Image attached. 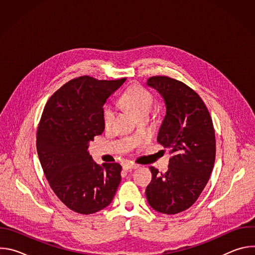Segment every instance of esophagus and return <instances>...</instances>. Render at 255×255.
I'll use <instances>...</instances> for the list:
<instances>
[{
  "mask_svg": "<svg viewBox=\"0 0 255 255\" xmlns=\"http://www.w3.org/2000/svg\"><path fill=\"white\" fill-rule=\"evenodd\" d=\"M123 167H124L125 169H136V168L139 167V165H138V164H135V163H133V162H131V161H128V162H126V163L123 165Z\"/></svg>",
  "mask_w": 255,
  "mask_h": 255,
  "instance_id": "34e87169",
  "label": "esophagus"
}]
</instances>
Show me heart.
<instances>
[{
	"label": "heart",
	"mask_w": 255,
	"mask_h": 255,
	"mask_svg": "<svg viewBox=\"0 0 255 255\" xmlns=\"http://www.w3.org/2000/svg\"><path fill=\"white\" fill-rule=\"evenodd\" d=\"M152 102V95L146 89L139 85H134L128 88L118 99V105L128 108L135 116L144 112H150ZM115 114L116 109L113 104H108L105 106L103 113L105 125H110L112 123Z\"/></svg>",
	"instance_id": "1"
}]
</instances>
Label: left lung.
<instances>
[{"mask_svg":"<svg viewBox=\"0 0 255 255\" xmlns=\"http://www.w3.org/2000/svg\"><path fill=\"white\" fill-rule=\"evenodd\" d=\"M147 86L164 100L166 115L157 142L172 156L165 173L149 167L152 179L145 194L155 211L177 214L194 205L208 183L216 156L215 130L205 103L186 84L156 76Z\"/></svg>","mask_w":255,"mask_h":255,"instance_id":"8db88e82","label":"left lung"}]
</instances>
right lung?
I'll return each instance as SVG.
<instances>
[{
	"instance_id": "add662e5",
	"label": "right lung",
	"mask_w": 255,
	"mask_h": 255,
	"mask_svg": "<svg viewBox=\"0 0 255 255\" xmlns=\"http://www.w3.org/2000/svg\"><path fill=\"white\" fill-rule=\"evenodd\" d=\"M126 79L71 80L46 103L36 147L49 186L70 210L94 214L111 204L121 181L119 163L97 164L89 142L105 129L103 106Z\"/></svg>"
}]
</instances>
